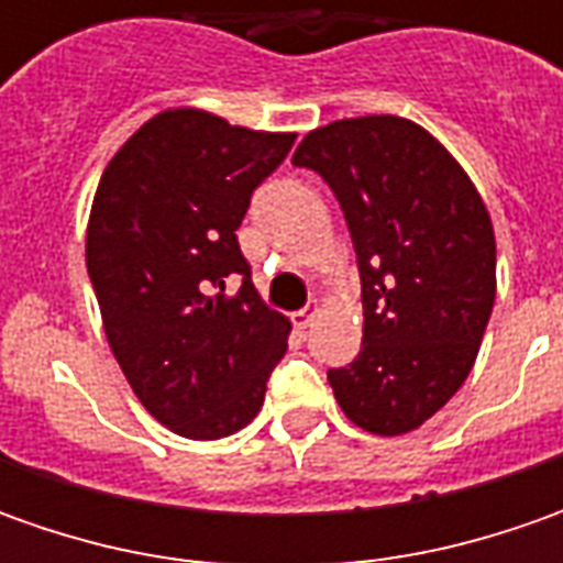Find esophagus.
<instances>
[{
	"instance_id": "1",
	"label": "esophagus",
	"mask_w": 563,
	"mask_h": 563,
	"mask_svg": "<svg viewBox=\"0 0 563 563\" xmlns=\"http://www.w3.org/2000/svg\"><path fill=\"white\" fill-rule=\"evenodd\" d=\"M319 313V303H307V307H303V310H297V313H291V322L294 325H297V329H307V325H310V322H313V316Z\"/></svg>"
}]
</instances>
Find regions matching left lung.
<instances>
[{
    "mask_svg": "<svg viewBox=\"0 0 563 563\" xmlns=\"http://www.w3.org/2000/svg\"><path fill=\"white\" fill-rule=\"evenodd\" d=\"M294 165L335 194L354 241L363 347L329 369L360 429L400 435L464 385L495 303V234L466 172L420 124L344 119L307 134Z\"/></svg>",
    "mask_w": 563,
    "mask_h": 563,
    "instance_id": "1",
    "label": "left lung"
}]
</instances>
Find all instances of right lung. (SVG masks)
<instances>
[{"mask_svg": "<svg viewBox=\"0 0 563 563\" xmlns=\"http://www.w3.org/2000/svg\"><path fill=\"white\" fill-rule=\"evenodd\" d=\"M291 146L175 109L99 178L87 272L106 338L143 407L185 439L244 429L288 351L291 322L260 300L234 231Z\"/></svg>", "mask_w": 563, "mask_h": 563, "instance_id": "1", "label": "right lung"}]
</instances>
